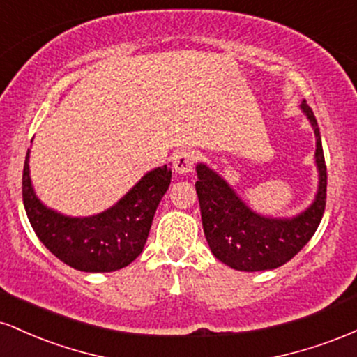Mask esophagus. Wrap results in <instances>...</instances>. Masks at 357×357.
Wrapping results in <instances>:
<instances>
[{
	"label": "esophagus",
	"instance_id": "1",
	"mask_svg": "<svg viewBox=\"0 0 357 357\" xmlns=\"http://www.w3.org/2000/svg\"><path fill=\"white\" fill-rule=\"evenodd\" d=\"M195 159H196V155L192 151H181V153L176 154L173 159L174 171L181 176L190 174L192 171V167H195Z\"/></svg>",
	"mask_w": 357,
	"mask_h": 357
}]
</instances>
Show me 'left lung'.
Segmentation results:
<instances>
[{
	"label": "left lung",
	"mask_w": 357,
	"mask_h": 357,
	"mask_svg": "<svg viewBox=\"0 0 357 357\" xmlns=\"http://www.w3.org/2000/svg\"><path fill=\"white\" fill-rule=\"evenodd\" d=\"M301 110L315 136V167L319 183L314 202L296 216L260 215L248 206L223 176L204 162L196 165V192L203 230L211 253L228 267L241 272L273 270L287 264L312 238L326 210L327 173L321 132L312 109L302 100Z\"/></svg>",
	"instance_id": "obj_1"
}]
</instances>
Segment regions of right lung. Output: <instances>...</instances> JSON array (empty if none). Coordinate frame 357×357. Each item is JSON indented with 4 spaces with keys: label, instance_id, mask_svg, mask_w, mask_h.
Returning a JSON list of instances; mask_svg holds the SVG:
<instances>
[{
    "label": "right lung",
    "instance_id": "obj_1",
    "mask_svg": "<svg viewBox=\"0 0 357 357\" xmlns=\"http://www.w3.org/2000/svg\"><path fill=\"white\" fill-rule=\"evenodd\" d=\"M171 183V167L147 171L107 210L68 216L36 196L30 178V149L23 167V204L40 241L63 264L80 272H114L141 255L154 213Z\"/></svg>",
    "mask_w": 357,
    "mask_h": 357
}]
</instances>
